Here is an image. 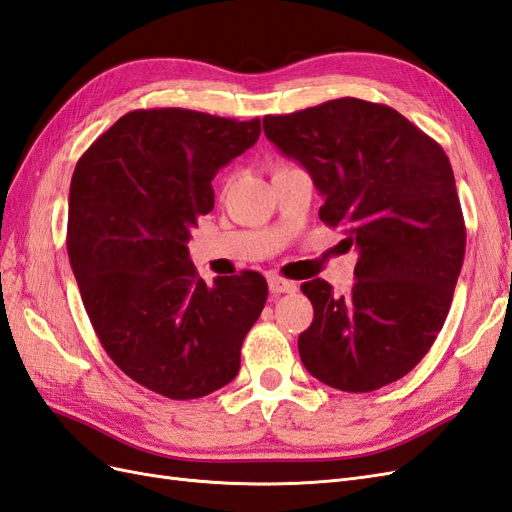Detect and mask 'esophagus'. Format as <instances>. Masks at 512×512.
Wrapping results in <instances>:
<instances>
[{
    "mask_svg": "<svg viewBox=\"0 0 512 512\" xmlns=\"http://www.w3.org/2000/svg\"><path fill=\"white\" fill-rule=\"evenodd\" d=\"M268 287H270L272 294H294V291L298 289V285L294 281L281 279V276H270Z\"/></svg>",
    "mask_w": 512,
    "mask_h": 512,
    "instance_id": "obj_1",
    "label": "esophagus"
}]
</instances>
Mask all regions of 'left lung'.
Here are the masks:
<instances>
[{
	"label": "left lung",
	"mask_w": 512,
	"mask_h": 512,
	"mask_svg": "<svg viewBox=\"0 0 512 512\" xmlns=\"http://www.w3.org/2000/svg\"><path fill=\"white\" fill-rule=\"evenodd\" d=\"M264 133L311 173L321 221L345 225L358 248L349 294L302 283L315 311L298 339L302 364L345 392L397 382L442 330L465 255L446 152L399 111L360 98L266 115Z\"/></svg>",
	"instance_id": "1"
}]
</instances>
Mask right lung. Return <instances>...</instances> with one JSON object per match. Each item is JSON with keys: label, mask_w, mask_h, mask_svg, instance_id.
Returning a JSON list of instances; mask_svg holds the SVG:
<instances>
[{"label": "right lung", "mask_w": 512, "mask_h": 512, "mask_svg": "<svg viewBox=\"0 0 512 512\" xmlns=\"http://www.w3.org/2000/svg\"><path fill=\"white\" fill-rule=\"evenodd\" d=\"M259 133V118L137 109L72 173L66 246L87 317L109 358L163 397L199 399L229 384L266 304L259 272L208 285L186 246L214 208V175Z\"/></svg>", "instance_id": "1"}]
</instances>
